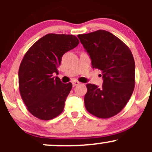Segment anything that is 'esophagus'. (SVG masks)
I'll use <instances>...</instances> for the list:
<instances>
[{
    "label": "esophagus",
    "mask_w": 152,
    "mask_h": 152,
    "mask_svg": "<svg viewBox=\"0 0 152 152\" xmlns=\"http://www.w3.org/2000/svg\"><path fill=\"white\" fill-rule=\"evenodd\" d=\"M71 83H72V85H73V86H77V85H78L79 84V82H78V81H73L72 82H71Z\"/></svg>",
    "instance_id": "1"
}]
</instances>
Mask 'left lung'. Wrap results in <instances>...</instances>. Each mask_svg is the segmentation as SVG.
<instances>
[{
    "label": "left lung",
    "instance_id": "8db88e82",
    "mask_svg": "<svg viewBox=\"0 0 152 152\" xmlns=\"http://www.w3.org/2000/svg\"><path fill=\"white\" fill-rule=\"evenodd\" d=\"M89 56L93 69L102 71V86L88 83L86 109L99 118L119 113L132 96L135 85V63L129 47L114 35L104 30L78 35Z\"/></svg>",
    "mask_w": 152,
    "mask_h": 152
}]
</instances>
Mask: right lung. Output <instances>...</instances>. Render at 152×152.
Returning <instances> with one entry per match:
<instances>
[{"label": "right lung", "instance_id": "right-lung-1", "mask_svg": "<svg viewBox=\"0 0 152 152\" xmlns=\"http://www.w3.org/2000/svg\"><path fill=\"white\" fill-rule=\"evenodd\" d=\"M79 43L73 35L48 34L26 52L18 70L21 98L31 114L50 120L64 111L72 83H64L58 76L63 55Z\"/></svg>", "mask_w": 152, "mask_h": 152}]
</instances>
